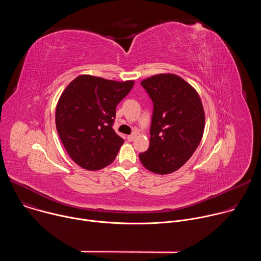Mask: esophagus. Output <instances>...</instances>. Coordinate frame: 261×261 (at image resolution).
Segmentation results:
<instances>
[{
  "mask_svg": "<svg viewBox=\"0 0 261 261\" xmlns=\"http://www.w3.org/2000/svg\"><path fill=\"white\" fill-rule=\"evenodd\" d=\"M135 137H136V134H135V133H132V134H130V135L127 136V139H128L129 141H132Z\"/></svg>",
  "mask_w": 261,
  "mask_h": 261,
  "instance_id": "obj_1",
  "label": "esophagus"
}]
</instances>
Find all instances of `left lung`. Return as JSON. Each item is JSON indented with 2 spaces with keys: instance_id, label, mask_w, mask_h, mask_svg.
Listing matches in <instances>:
<instances>
[{
  "instance_id": "8db88e82",
  "label": "left lung",
  "mask_w": 261,
  "mask_h": 261,
  "mask_svg": "<svg viewBox=\"0 0 261 261\" xmlns=\"http://www.w3.org/2000/svg\"><path fill=\"white\" fill-rule=\"evenodd\" d=\"M153 101L150 146L139 154L157 174L171 173L187 162L204 131V111L197 92L175 74H158L140 83Z\"/></svg>"
}]
</instances>
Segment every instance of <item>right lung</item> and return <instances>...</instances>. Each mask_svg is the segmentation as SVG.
<instances>
[{
    "label": "right lung",
    "instance_id": "obj_1",
    "mask_svg": "<svg viewBox=\"0 0 261 261\" xmlns=\"http://www.w3.org/2000/svg\"><path fill=\"white\" fill-rule=\"evenodd\" d=\"M133 86V81L119 83L80 75L62 93L56 126L67 153L77 165L98 170L114 162L124 143L113 128L116 108Z\"/></svg>",
    "mask_w": 261,
    "mask_h": 261
}]
</instances>
